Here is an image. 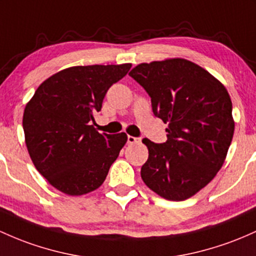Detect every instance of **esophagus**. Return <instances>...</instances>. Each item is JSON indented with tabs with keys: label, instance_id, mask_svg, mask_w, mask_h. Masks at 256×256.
<instances>
[{
	"label": "esophagus",
	"instance_id": "34e87169",
	"mask_svg": "<svg viewBox=\"0 0 256 256\" xmlns=\"http://www.w3.org/2000/svg\"><path fill=\"white\" fill-rule=\"evenodd\" d=\"M141 142V138L134 136H128V144H134V143H140Z\"/></svg>",
	"mask_w": 256,
	"mask_h": 256
}]
</instances>
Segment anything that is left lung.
Listing matches in <instances>:
<instances>
[{
    "instance_id": "left-lung-1",
    "label": "left lung",
    "mask_w": 256,
    "mask_h": 256,
    "mask_svg": "<svg viewBox=\"0 0 256 256\" xmlns=\"http://www.w3.org/2000/svg\"><path fill=\"white\" fill-rule=\"evenodd\" d=\"M150 94L156 116L168 124V141L143 138L148 160L141 169L147 187L164 199L184 200L215 178L234 132L226 87L184 58L141 63L128 72Z\"/></svg>"
}]
</instances>
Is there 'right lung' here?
I'll return each instance as SVG.
<instances>
[{
	"label": "right lung",
	"mask_w": 256,
	"mask_h": 256,
	"mask_svg": "<svg viewBox=\"0 0 256 256\" xmlns=\"http://www.w3.org/2000/svg\"><path fill=\"white\" fill-rule=\"evenodd\" d=\"M130 68L125 63L63 69L44 80L25 106L23 128L30 158L60 192L82 196L97 190L125 146V132L100 134L91 122L109 87Z\"/></svg>",
	"instance_id": "right-lung-1"
}]
</instances>
